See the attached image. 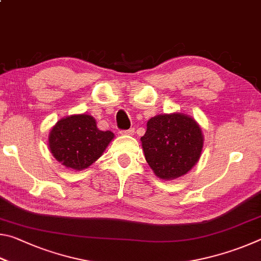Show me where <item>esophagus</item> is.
I'll list each match as a JSON object with an SVG mask.
<instances>
[{
	"label": "esophagus",
	"instance_id": "obj_1",
	"mask_svg": "<svg viewBox=\"0 0 261 261\" xmlns=\"http://www.w3.org/2000/svg\"><path fill=\"white\" fill-rule=\"evenodd\" d=\"M134 134H135L134 127H131V129H127V130H120V135L122 136H131Z\"/></svg>",
	"mask_w": 261,
	"mask_h": 261
}]
</instances>
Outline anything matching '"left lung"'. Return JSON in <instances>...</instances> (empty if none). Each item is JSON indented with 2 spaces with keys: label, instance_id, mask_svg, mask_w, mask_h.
Wrapping results in <instances>:
<instances>
[{
  "label": "left lung",
  "instance_id": "8db88e82",
  "mask_svg": "<svg viewBox=\"0 0 261 261\" xmlns=\"http://www.w3.org/2000/svg\"><path fill=\"white\" fill-rule=\"evenodd\" d=\"M140 140L147 163L162 179L187 174L199 160L204 145L197 122L177 113L152 117Z\"/></svg>",
  "mask_w": 261,
  "mask_h": 261
}]
</instances>
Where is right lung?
Segmentation results:
<instances>
[{
  "mask_svg": "<svg viewBox=\"0 0 261 261\" xmlns=\"http://www.w3.org/2000/svg\"><path fill=\"white\" fill-rule=\"evenodd\" d=\"M114 138L112 131H101L90 115H72L56 123L49 134V148L62 165L82 170L102 155Z\"/></svg>",
  "mask_w": 261,
  "mask_h": 261,
  "instance_id": "obj_1",
  "label": "right lung"
}]
</instances>
